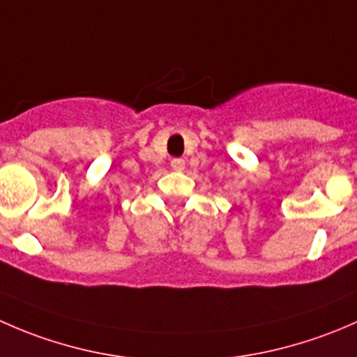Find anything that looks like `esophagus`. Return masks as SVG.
Here are the masks:
<instances>
[{
  "label": "esophagus",
  "instance_id": "34e87169",
  "mask_svg": "<svg viewBox=\"0 0 357 357\" xmlns=\"http://www.w3.org/2000/svg\"><path fill=\"white\" fill-rule=\"evenodd\" d=\"M171 167L174 169V171H183V169H185V160H183V158H172Z\"/></svg>",
  "mask_w": 357,
  "mask_h": 357
}]
</instances>
